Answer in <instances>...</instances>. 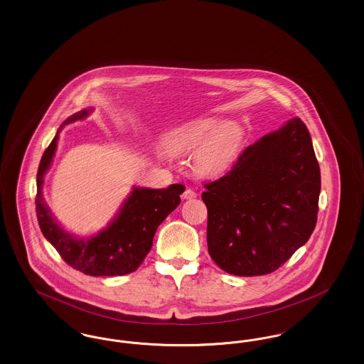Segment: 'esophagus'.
Instances as JSON below:
<instances>
[{
	"instance_id": "obj_1",
	"label": "esophagus",
	"mask_w": 364,
	"mask_h": 364,
	"mask_svg": "<svg viewBox=\"0 0 364 364\" xmlns=\"http://www.w3.org/2000/svg\"><path fill=\"white\" fill-rule=\"evenodd\" d=\"M183 199H195L196 198V192L192 190H186L183 192Z\"/></svg>"
}]
</instances>
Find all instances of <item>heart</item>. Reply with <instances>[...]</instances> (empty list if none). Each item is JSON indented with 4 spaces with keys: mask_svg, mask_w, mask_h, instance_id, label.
<instances>
[{
    "mask_svg": "<svg viewBox=\"0 0 364 364\" xmlns=\"http://www.w3.org/2000/svg\"><path fill=\"white\" fill-rule=\"evenodd\" d=\"M164 144L174 154H186L196 149L195 166L206 173H220L229 168L242 144V132L215 119L186 124L169 132Z\"/></svg>",
    "mask_w": 364,
    "mask_h": 364,
    "instance_id": "heart-1",
    "label": "heart"
}]
</instances>
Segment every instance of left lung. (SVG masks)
<instances>
[{
    "label": "left lung",
    "mask_w": 364,
    "mask_h": 364,
    "mask_svg": "<svg viewBox=\"0 0 364 364\" xmlns=\"http://www.w3.org/2000/svg\"><path fill=\"white\" fill-rule=\"evenodd\" d=\"M321 172L299 117L248 146L232 169L205 184L208 254L233 276L277 270L310 239Z\"/></svg>",
    "instance_id": "obj_1"
}]
</instances>
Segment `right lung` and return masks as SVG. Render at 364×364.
<instances>
[{
	"label": "right lung",
	"mask_w": 364,
	"mask_h": 364,
	"mask_svg": "<svg viewBox=\"0 0 364 364\" xmlns=\"http://www.w3.org/2000/svg\"><path fill=\"white\" fill-rule=\"evenodd\" d=\"M88 113L90 110H80L63 125L82 120ZM58 132L45 150L36 173L35 208L43 236L63 259L87 276H124L135 272L153 247L156 228L180 205V195L186 187L183 184H172L162 190L134 187L107 228L94 236L79 239L54 221L42 198L43 176L55 154Z\"/></svg>",
	"instance_id": "add662e5"
}]
</instances>
